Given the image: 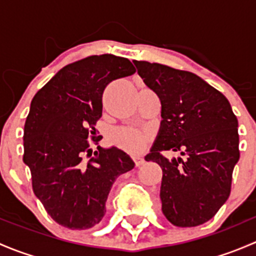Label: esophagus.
Here are the masks:
<instances>
[{"instance_id": "obj_1", "label": "esophagus", "mask_w": 256, "mask_h": 256, "mask_svg": "<svg viewBox=\"0 0 256 256\" xmlns=\"http://www.w3.org/2000/svg\"><path fill=\"white\" fill-rule=\"evenodd\" d=\"M134 162H135V164H136V167H138V166H141V164H144V160L142 158V157H134Z\"/></svg>"}]
</instances>
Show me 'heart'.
<instances>
[{"mask_svg":"<svg viewBox=\"0 0 256 256\" xmlns=\"http://www.w3.org/2000/svg\"><path fill=\"white\" fill-rule=\"evenodd\" d=\"M109 141L112 146L128 152V154H140L146 147L148 136L142 131L135 128H116L109 136Z\"/></svg>","mask_w":256,"mask_h":256,"instance_id":"heart-1","label":"heart"}]
</instances>
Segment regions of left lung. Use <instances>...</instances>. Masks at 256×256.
Instances as JSON below:
<instances>
[{
	"instance_id": "obj_1",
	"label": "left lung",
	"mask_w": 256,
	"mask_h": 256,
	"mask_svg": "<svg viewBox=\"0 0 256 256\" xmlns=\"http://www.w3.org/2000/svg\"><path fill=\"white\" fill-rule=\"evenodd\" d=\"M134 64L161 100V128L144 160L162 168V212L176 226H200L230 194L240 156L238 118L228 99L196 74L144 60ZM170 149L186 158L170 162L160 154Z\"/></svg>"
}]
</instances>
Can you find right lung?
Here are the masks:
<instances>
[{
	"label": "right lung",
	"mask_w": 256,
	"mask_h": 256,
	"mask_svg": "<svg viewBox=\"0 0 256 256\" xmlns=\"http://www.w3.org/2000/svg\"><path fill=\"white\" fill-rule=\"evenodd\" d=\"M136 72L128 58L90 56L62 68L30 102L24 124L23 162L32 188L54 222L69 229L92 228L105 216L114 182L135 167L121 150L98 146L96 121L102 115V92L112 80Z\"/></svg>",
	"instance_id": "right-lung-1"
}]
</instances>
